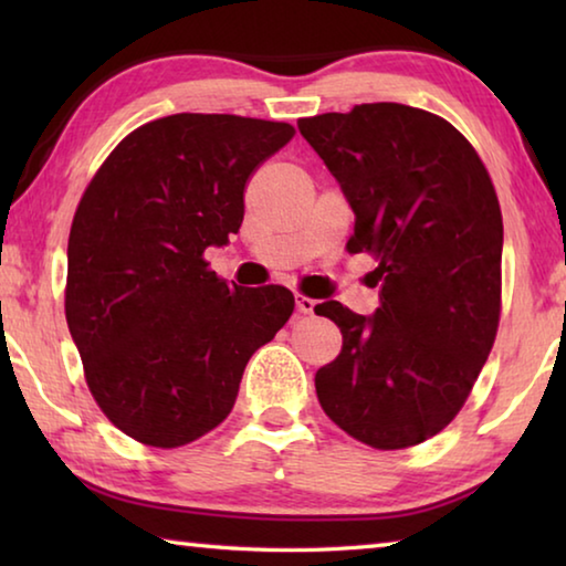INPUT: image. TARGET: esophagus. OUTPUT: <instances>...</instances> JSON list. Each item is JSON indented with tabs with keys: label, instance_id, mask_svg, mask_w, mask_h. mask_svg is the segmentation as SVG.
Wrapping results in <instances>:
<instances>
[{
	"label": "esophagus",
	"instance_id": "esophagus-1",
	"mask_svg": "<svg viewBox=\"0 0 566 566\" xmlns=\"http://www.w3.org/2000/svg\"><path fill=\"white\" fill-rule=\"evenodd\" d=\"M294 304H296V312H300V314H314V306H317V302L310 300V296H304V294H296Z\"/></svg>",
	"mask_w": 566,
	"mask_h": 566
}]
</instances>
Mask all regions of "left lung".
<instances>
[{
	"label": "left lung",
	"mask_w": 566,
	"mask_h": 566,
	"mask_svg": "<svg viewBox=\"0 0 566 566\" xmlns=\"http://www.w3.org/2000/svg\"><path fill=\"white\" fill-rule=\"evenodd\" d=\"M302 137L354 209L349 254L377 260L379 310L314 312L342 332L314 377L334 424L375 449H407L452 421L500 327L502 209L476 149L447 119L397 102L304 117Z\"/></svg>",
	"instance_id": "obj_1"
}]
</instances>
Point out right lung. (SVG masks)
<instances>
[{"label":"right lung","mask_w":566,"mask_h":566,"mask_svg":"<svg viewBox=\"0 0 566 566\" xmlns=\"http://www.w3.org/2000/svg\"><path fill=\"white\" fill-rule=\"evenodd\" d=\"M294 137L286 122L171 114L127 134L84 189L66 247L64 312L94 401L142 444L222 424L252 354L294 312L280 284L209 270L244 219V189Z\"/></svg>","instance_id":"obj_1"}]
</instances>
